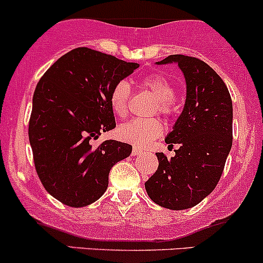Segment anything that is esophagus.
<instances>
[{"label": "esophagus", "mask_w": 263, "mask_h": 263, "mask_svg": "<svg viewBox=\"0 0 263 263\" xmlns=\"http://www.w3.org/2000/svg\"><path fill=\"white\" fill-rule=\"evenodd\" d=\"M142 151L140 150V148H137V147H134L132 148V155H139V154H141Z\"/></svg>", "instance_id": "1"}]
</instances>
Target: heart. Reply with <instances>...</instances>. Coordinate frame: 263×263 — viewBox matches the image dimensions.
Segmentation results:
<instances>
[{
  "label": "heart",
  "mask_w": 263,
  "mask_h": 263,
  "mask_svg": "<svg viewBox=\"0 0 263 263\" xmlns=\"http://www.w3.org/2000/svg\"><path fill=\"white\" fill-rule=\"evenodd\" d=\"M141 85L153 92L156 98L155 110L163 116H171L173 112L174 87L164 76L151 73L141 80ZM131 85L127 80H121L110 91V107L119 117L128 113ZM163 134V124L156 118H135L122 123L118 127V137L136 147H147L154 140Z\"/></svg>",
  "instance_id": "1"
}]
</instances>
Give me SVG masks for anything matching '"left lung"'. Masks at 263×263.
I'll return each mask as SVG.
<instances>
[{
	"label": "left lung",
	"instance_id": "obj_1",
	"mask_svg": "<svg viewBox=\"0 0 263 263\" xmlns=\"http://www.w3.org/2000/svg\"><path fill=\"white\" fill-rule=\"evenodd\" d=\"M178 63L187 92L181 116L166 144H178L168 159L156 153L158 171L145 183L159 206L184 210L200 203L216 187L233 144V103L222 79L203 61L172 54L156 65Z\"/></svg>",
	"mask_w": 263,
	"mask_h": 263
}]
</instances>
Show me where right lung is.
<instances>
[{"label":"right lung","mask_w":263,"mask_h":263,"mask_svg":"<svg viewBox=\"0 0 263 263\" xmlns=\"http://www.w3.org/2000/svg\"><path fill=\"white\" fill-rule=\"evenodd\" d=\"M139 63L80 47L58 58L35 87L29 121V141L42 184L70 208L95 202L108 187V176L132 146L105 140L116 127L110 91Z\"/></svg>","instance_id":"add662e5"}]
</instances>
